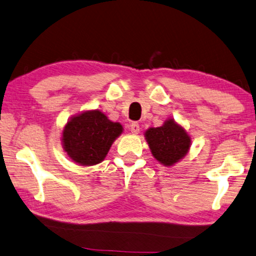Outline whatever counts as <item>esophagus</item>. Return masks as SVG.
I'll return each instance as SVG.
<instances>
[{
    "instance_id": "1",
    "label": "esophagus",
    "mask_w": 256,
    "mask_h": 256,
    "mask_svg": "<svg viewBox=\"0 0 256 256\" xmlns=\"http://www.w3.org/2000/svg\"><path fill=\"white\" fill-rule=\"evenodd\" d=\"M140 124H138L137 122H132L130 124V132L134 134V135H137L138 132H140Z\"/></svg>"
}]
</instances>
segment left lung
<instances>
[{
	"instance_id": "8db88e82",
	"label": "left lung",
	"mask_w": 256,
	"mask_h": 256,
	"mask_svg": "<svg viewBox=\"0 0 256 256\" xmlns=\"http://www.w3.org/2000/svg\"><path fill=\"white\" fill-rule=\"evenodd\" d=\"M144 135L152 155L164 166H174L191 148L189 132L173 118L166 119L160 127L148 128Z\"/></svg>"
}]
</instances>
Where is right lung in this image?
I'll return each instance as SVG.
<instances>
[{"label": "right lung", "instance_id": "add662e5", "mask_svg": "<svg viewBox=\"0 0 256 256\" xmlns=\"http://www.w3.org/2000/svg\"><path fill=\"white\" fill-rule=\"evenodd\" d=\"M122 132V124L111 121L102 111L84 110L70 116L62 128V150L72 162L93 166L106 158L114 142Z\"/></svg>", "mask_w": 256, "mask_h": 256}]
</instances>
